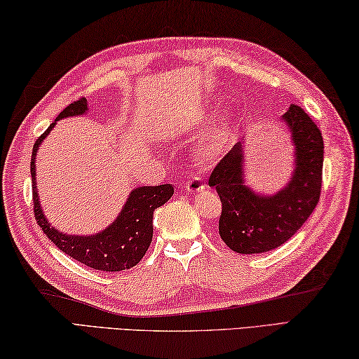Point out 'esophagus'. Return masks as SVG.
Wrapping results in <instances>:
<instances>
[{
	"label": "esophagus",
	"mask_w": 359,
	"mask_h": 359,
	"mask_svg": "<svg viewBox=\"0 0 359 359\" xmlns=\"http://www.w3.org/2000/svg\"><path fill=\"white\" fill-rule=\"evenodd\" d=\"M186 189L189 191V192H192V194H197V192H203V189H205V184H203V181L202 180H198V178H192V180H189L186 183Z\"/></svg>",
	"instance_id": "esophagus-1"
}]
</instances>
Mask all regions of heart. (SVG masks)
Returning <instances> with one entry per match:
<instances>
[{"mask_svg": "<svg viewBox=\"0 0 359 359\" xmlns=\"http://www.w3.org/2000/svg\"><path fill=\"white\" fill-rule=\"evenodd\" d=\"M225 137H227V132L221 130L216 137H212L211 140L206 142L202 148V153L206 157H216L219 153H221L222 148L225 147Z\"/></svg>", "mask_w": 359, "mask_h": 359, "instance_id": "obj_1", "label": "heart"}]
</instances>
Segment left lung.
Returning a JSON list of instances; mask_svg holds the SVG:
<instances>
[{"instance_id":"left-lung-1","label":"left lung","mask_w":359,"mask_h":359,"mask_svg":"<svg viewBox=\"0 0 359 359\" xmlns=\"http://www.w3.org/2000/svg\"><path fill=\"white\" fill-rule=\"evenodd\" d=\"M280 123L290 132L292 176L274 194H262L246 184L244 153L238 142L212 170L208 184L222 202L219 235L238 254H262L282 246L312 215L322 191L323 137L311 116L292 104Z\"/></svg>"}]
</instances>
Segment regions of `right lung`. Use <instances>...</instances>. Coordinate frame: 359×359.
Listing matches in <instances>:
<instances>
[{"label": "right lung", "instance_id": "right-lung-1", "mask_svg": "<svg viewBox=\"0 0 359 359\" xmlns=\"http://www.w3.org/2000/svg\"><path fill=\"white\" fill-rule=\"evenodd\" d=\"M88 111L86 99L75 100L67 105L55 123L37 138L31 156V181H33V202L34 216L39 227L43 230L56 248L72 257L83 265L99 271H123L135 266L143 259L153 240V216L154 211L167 203L173 196L172 184L161 186H140L132 189L128 200L123 205V210L118 212L115 221L107 225L104 230L93 235H71L55 229L43 215L41 206L39 192L36 183V156L37 149L46 140L56 121L71 116H83Z\"/></svg>", "mask_w": 359, "mask_h": 359}]
</instances>
